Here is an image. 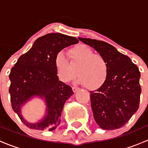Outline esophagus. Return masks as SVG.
Listing matches in <instances>:
<instances>
[{"label": "esophagus", "instance_id": "1", "mask_svg": "<svg viewBox=\"0 0 148 148\" xmlns=\"http://www.w3.org/2000/svg\"><path fill=\"white\" fill-rule=\"evenodd\" d=\"M72 89H73V92H77V91H78L79 89V88L77 87V86H73Z\"/></svg>", "mask_w": 148, "mask_h": 148}]
</instances>
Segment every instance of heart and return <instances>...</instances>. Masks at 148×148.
<instances>
[{
	"instance_id": "1",
	"label": "heart",
	"mask_w": 148,
	"mask_h": 148,
	"mask_svg": "<svg viewBox=\"0 0 148 148\" xmlns=\"http://www.w3.org/2000/svg\"><path fill=\"white\" fill-rule=\"evenodd\" d=\"M71 61L67 60L64 52L56 54L54 66L61 79L69 82L79 77L78 82L91 90L99 89L109 75V64L102 55L94 53L93 50L84 44L76 46L69 51Z\"/></svg>"
}]
</instances>
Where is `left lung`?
I'll use <instances>...</instances> for the list:
<instances>
[{
  "mask_svg": "<svg viewBox=\"0 0 148 148\" xmlns=\"http://www.w3.org/2000/svg\"><path fill=\"white\" fill-rule=\"evenodd\" d=\"M79 39L102 55L109 64L105 82L90 92L94 118L103 130L122 127L139 108L141 87L138 67L108 43L81 37Z\"/></svg>",
  "mask_w": 148,
  "mask_h": 148,
  "instance_id": "left-lung-1",
  "label": "left lung"
}]
</instances>
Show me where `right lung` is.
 Wrapping results in <instances>:
<instances>
[{
    "mask_svg": "<svg viewBox=\"0 0 148 148\" xmlns=\"http://www.w3.org/2000/svg\"><path fill=\"white\" fill-rule=\"evenodd\" d=\"M75 37L51 33L39 37L21 55L11 69L9 93L13 111L30 129L53 131L60 124L66 101L74 94L71 86L59 81L54 66L56 54L64 48L78 44ZM44 99L45 116L31 123L22 115V107L33 98Z\"/></svg>",
    "mask_w": 148,
    "mask_h": 148,
    "instance_id": "obj_1",
    "label": "right lung"
}]
</instances>
